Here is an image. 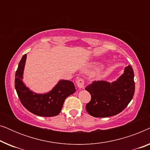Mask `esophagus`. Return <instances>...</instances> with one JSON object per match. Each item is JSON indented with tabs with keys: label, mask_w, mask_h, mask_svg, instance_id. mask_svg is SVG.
Here are the masks:
<instances>
[{
	"label": "esophagus",
	"mask_w": 150,
	"mask_h": 150,
	"mask_svg": "<svg viewBox=\"0 0 150 150\" xmlns=\"http://www.w3.org/2000/svg\"><path fill=\"white\" fill-rule=\"evenodd\" d=\"M84 84H85V81H84V79H79L76 82L78 87L80 88V89H82V88L84 87Z\"/></svg>",
	"instance_id": "1"
}]
</instances>
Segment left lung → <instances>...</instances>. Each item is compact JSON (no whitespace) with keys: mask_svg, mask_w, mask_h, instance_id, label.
I'll return each mask as SVG.
<instances>
[{"mask_svg":"<svg viewBox=\"0 0 150 150\" xmlns=\"http://www.w3.org/2000/svg\"><path fill=\"white\" fill-rule=\"evenodd\" d=\"M85 89L91 98L86 105V110L95 117H107L122 111L132 100L134 93V71L128 65L116 81L92 82Z\"/></svg>","mask_w":150,"mask_h":150,"instance_id":"1","label":"left lung"}]
</instances>
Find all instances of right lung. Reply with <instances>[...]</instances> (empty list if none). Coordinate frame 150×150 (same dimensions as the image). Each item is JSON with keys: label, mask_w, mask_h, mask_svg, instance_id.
<instances>
[{"label": "right lung", "mask_w": 150, "mask_h": 150, "mask_svg": "<svg viewBox=\"0 0 150 150\" xmlns=\"http://www.w3.org/2000/svg\"><path fill=\"white\" fill-rule=\"evenodd\" d=\"M26 54L20 60L15 76V88L22 105L32 113L42 117H53L59 114L63 102L76 91L72 82L62 80L50 92L44 94L34 93L23 83V71Z\"/></svg>", "instance_id": "right-lung-1"}]
</instances>
